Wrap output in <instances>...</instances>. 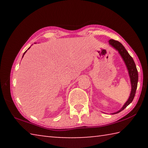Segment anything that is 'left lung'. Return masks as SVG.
I'll return each mask as SVG.
<instances>
[{
	"mask_svg": "<svg viewBox=\"0 0 148 148\" xmlns=\"http://www.w3.org/2000/svg\"><path fill=\"white\" fill-rule=\"evenodd\" d=\"M109 44L119 51V54L121 55L123 59V61H125V64H126L127 69H128L129 71V74L130 76V78H131V83L132 86L131 95H130L128 101L126 102V103L124 104V106L122 107V108L121 110H119L118 112H116V113H114L117 114L122 111V110H123L125 108L131 104L132 101H133L135 94H136L138 80V71L136 69V64L134 63L133 59H132V57L129 54L127 50L125 49L124 46H123L119 42L113 39L110 40Z\"/></svg>",
	"mask_w": 148,
	"mask_h": 148,
	"instance_id": "8db88e82",
	"label": "left lung"
}]
</instances>
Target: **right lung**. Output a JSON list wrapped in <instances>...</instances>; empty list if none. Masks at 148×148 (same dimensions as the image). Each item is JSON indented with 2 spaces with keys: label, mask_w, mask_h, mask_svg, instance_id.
<instances>
[{
  "label": "right lung",
  "mask_w": 148,
  "mask_h": 148,
  "mask_svg": "<svg viewBox=\"0 0 148 148\" xmlns=\"http://www.w3.org/2000/svg\"><path fill=\"white\" fill-rule=\"evenodd\" d=\"M30 48V47H29V48H28V49ZM27 51H25V53H24V54H23V56H24V55H25V53H26V52H27Z\"/></svg>",
  "instance_id": "right-lung-1"
}]
</instances>
